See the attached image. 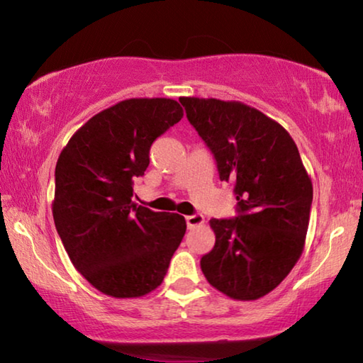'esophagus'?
I'll return each mask as SVG.
<instances>
[{
	"instance_id": "1",
	"label": "esophagus",
	"mask_w": 363,
	"mask_h": 363,
	"mask_svg": "<svg viewBox=\"0 0 363 363\" xmlns=\"http://www.w3.org/2000/svg\"><path fill=\"white\" fill-rule=\"evenodd\" d=\"M186 223L189 229H194V227H199L205 223V218L201 214H192V216H186Z\"/></svg>"
}]
</instances>
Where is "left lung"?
Here are the masks:
<instances>
[{"label": "left lung", "instance_id": "obj_1", "mask_svg": "<svg viewBox=\"0 0 363 363\" xmlns=\"http://www.w3.org/2000/svg\"><path fill=\"white\" fill-rule=\"evenodd\" d=\"M187 118L233 182L238 216L211 219L216 243L201 257L208 284L238 301L277 288L303 255L312 182L290 134L237 101L179 97Z\"/></svg>", "mask_w": 363, "mask_h": 363}]
</instances>
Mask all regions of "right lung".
Returning a JSON list of instances; mask_svg holds the SVG:
<instances>
[{"instance_id":"add662e5","label":"right lung","mask_w":363,"mask_h":363,"mask_svg":"<svg viewBox=\"0 0 363 363\" xmlns=\"http://www.w3.org/2000/svg\"><path fill=\"white\" fill-rule=\"evenodd\" d=\"M182 116L174 99H125L86 121L60 152L54 224L73 266L107 296L155 290L182 242L181 214L133 201V182L149 167L152 143Z\"/></svg>"}]
</instances>
